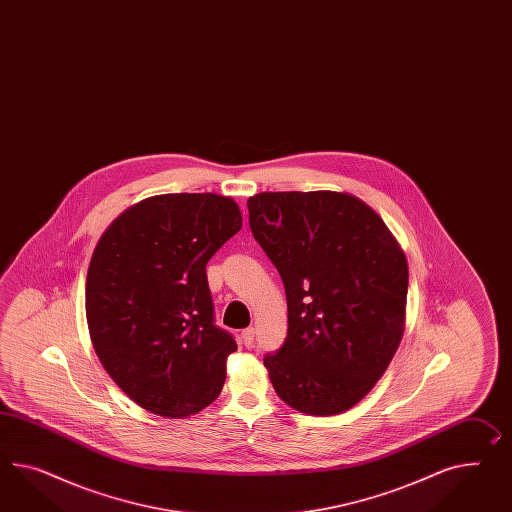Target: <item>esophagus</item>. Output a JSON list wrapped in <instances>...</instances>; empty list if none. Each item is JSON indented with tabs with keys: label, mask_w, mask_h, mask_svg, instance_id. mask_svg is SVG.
Segmentation results:
<instances>
[{
	"label": "esophagus",
	"mask_w": 512,
	"mask_h": 512,
	"mask_svg": "<svg viewBox=\"0 0 512 512\" xmlns=\"http://www.w3.org/2000/svg\"><path fill=\"white\" fill-rule=\"evenodd\" d=\"M240 341L244 343V345L253 346V341H255V328H248V330H244V332L240 333Z\"/></svg>",
	"instance_id": "esophagus-1"
}]
</instances>
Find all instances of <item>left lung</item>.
I'll return each instance as SVG.
<instances>
[{"mask_svg":"<svg viewBox=\"0 0 512 512\" xmlns=\"http://www.w3.org/2000/svg\"><path fill=\"white\" fill-rule=\"evenodd\" d=\"M249 227L283 279L289 330L264 367L281 401L343 414L386 373L406 322L408 263L384 220L346 192H261Z\"/></svg>","mask_w":512,"mask_h":512,"instance_id":"obj_1","label":"left lung"}]
</instances>
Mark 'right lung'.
I'll use <instances>...</instances> for the list:
<instances>
[{"label":"right lung","mask_w":512,"mask_h":512,"mask_svg":"<svg viewBox=\"0 0 512 512\" xmlns=\"http://www.w3.org/2000/svg\"><path fill=\"white\" fill-rule=\"evenodd\" d=\"M240 227L231 197L152 195L98 240L85 281L91 343L113 382L152 414L184 419L221 393L236 343L214 326L205 270Z\"/></svg>","instance_id":"obj_1"}]
</instances>
